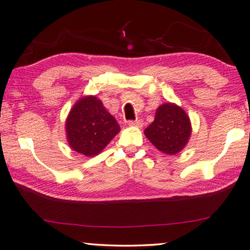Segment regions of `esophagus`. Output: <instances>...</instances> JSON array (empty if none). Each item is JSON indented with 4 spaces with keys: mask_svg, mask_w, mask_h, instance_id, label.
I'll return each instance as SVG.
<instances>
[{
    "mask_svg": "<svg viewBox=\"0 0 250 250\" xmlns=\"http://www.w3.org/2000/svg\"><path fill=\"white\" fill-rule=\"evenodd\" d=\"M128 125H136V126H143L144 122L142 120H138V119H137V120H130V121H128Z\"/></svg>",
    "mask_w": 250,
    "mask_h": 250,
    "instance_id": "1",
    "label": "esophagus"
}]
</instances>
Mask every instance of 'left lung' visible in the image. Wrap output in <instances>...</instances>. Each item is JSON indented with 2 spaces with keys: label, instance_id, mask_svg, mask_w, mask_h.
I'll return each instance as SVG.
<instances>
[{
  "label": "left lung",
  "instance_id": "left-lung-1",
  "mask_svg": "<svg viewBox=\"0 0 250 250\" xmlns=\"http://www.w3.org/2000/svg\"><path fill=\"white\" fill-rule=\"evenodd\" d=\"M191 133L190 120L178 105L167 103L156 110L155 119L145 129L149 142L168 155H174L188 143Z\"/></svg>",
  "mask_w": 250,
  "mask_h": 250
}]
</instances>
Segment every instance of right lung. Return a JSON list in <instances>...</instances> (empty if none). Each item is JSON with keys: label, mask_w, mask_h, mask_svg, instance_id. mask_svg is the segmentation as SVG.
Listing matches in <instances>:
<instances>
[{"label": "right lung", "mask_w": 250, "mask_h": 250, "mask_svg": "<svg viewBox=\"0 0 250 250\" xmlns=\"http://www.w3.org/2000/svg\"><path fill=\"white\" fill-rule=\"evenodd\" d=\"M70 147L85 156L101 153L120 131V125L95 96L79 100L65 122Z\"/></svg>", "instance_id": "add662e5"}]
</instances>
